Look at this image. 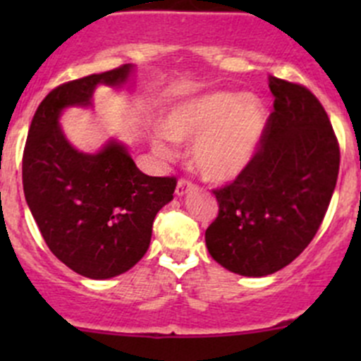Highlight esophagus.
<instances>
[{
	"label": "esophagus",
	"instance_id": "34e87169",
	"mask_svg": "<svg viewBox=\"0 0 361 361\" xmlns=\"http://www.w3.org/2000/svg\"><path fill=\"white\" fill-rule=\"evenodd\" d=\"M194 188H195V185H192L190 181L180 180L176 185V195L178 197H185V195H187L190 190H194Z\"/></svg>",
	"mask_w": 361,
	"mask_h": 361
}]
</instances>
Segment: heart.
Masks as SVG:
<instances>
[{
	"instance_id": "heart-1",
	"label": "heart",
	"mask_w": 361,
	"mask_h": 361,
	"mask_svg": "<svg viewBox=\"0 0 361 361\" xmlns=\"http://www.w3.org/2000/svg\"><path fill=\"white\" fill-rule=\"evenodd\" d=\"M267 127L260 99L243 92L214 90L178 101L162 116V133L152 148L173 159L169 140L192 145V166L207 181L225 183L238 178L257 155Z\"/></svg>"
}]
</instances>
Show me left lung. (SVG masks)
<instances>
[{
    "mask_svg": "<svg viewBox=\"0 0 361 361\" xmlns=\"http://www.w3.org/2000/svg\"><path fill=\"white\" fill-rule=\"evenodd\" d=\"M274 111L251 164L214 190L206 246L227 271L262 278L286 267L318 232L336 190L341 152L329 115L305 87L269 76Z\"/></svg>",
    "mask_w": 361,
    "mask_h": 361,
    "instance_id": "obj_1",
    "label": "left lung"
}]
</instances>
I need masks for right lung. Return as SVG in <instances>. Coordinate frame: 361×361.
<instances>
[{"mask_svg": "<svg viewBox=\"0 0 361 361\" xmlns=\"http://www.w3.org/2000/svg\"><path fill=\"white\" fill-rule=\"evenodd\" d=\"M136 66L54 89L32 116L23 159L25 202L50 251L76 274L110 279L147 253L155 216L173 201L174 178L141 173L122 141L110 137L97 152H80L61 127L68 108H92L99 85L123 89Z\"/></svg>", "mask_w": 361, "mask_h": 361, "instance_id": "1", "label": "right lung"}]
</instances>
